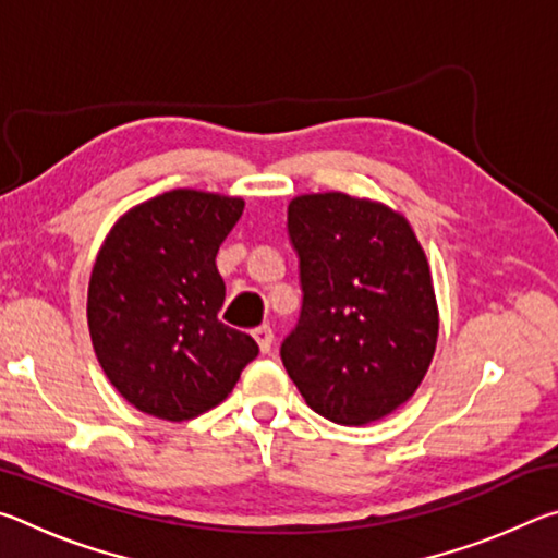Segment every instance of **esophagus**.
<instances>
[{
	"label": "esophagus",
	"instance_id": "1",
	"mask_svg": "<svg viewBox=\"0 0 558 558\" xmlns=\"http://www.w3.org/2000/svg\"><path fill=\"white\" fill-rule=\"evenodd\" d=\"M253 339H256V342H258L260 352L268 354L270 347H272V339H276V335H272V329H270L268 325H260V327L253 329Z\"/></svg>",
	"mask_w": 558,
	"mask_h": 558
}]
</instances>
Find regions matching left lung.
<instances>
[{
	"mask_svg": "<svg viewBox=\"0 0 558 558\" xmlns=\"http://www.w3.org/2000/svg\"><path fill=\"white\" fill-rule=\"evenodd\" d=\"M288 231L302 313L280 347L286 372L325 418L379 421L411 399L436 354L426 251L401 211L342 192L295 196Z\"/></svg>",
	"mask_w": 558,
	"mask_h": 558,
	"instance_id": "obj_1",
	"label": "left lung"
}]
</instances>
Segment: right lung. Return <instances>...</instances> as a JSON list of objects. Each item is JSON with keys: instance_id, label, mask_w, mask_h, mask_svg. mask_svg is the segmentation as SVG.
<instances>
[{"instance_id": "right-lung-1", "label": "right lung", "mask_w": 558, "mask_h": 558, "mask_svg": "<svg viewBox=\"0 0 558 558\" xmlns=\"http://www.w3.org/2000/svg\"><path fill=\"white\" fill-rule=\"evenodd\" d=\"M245 202L172 189L112 223L88 282L96 356L122 399L162 421L219 405L258 356L256 339L219 319L216 253Z\"/></svg>"}]
</instances>
